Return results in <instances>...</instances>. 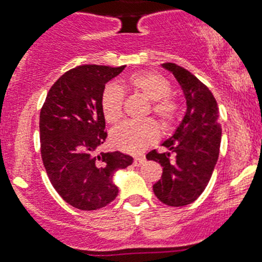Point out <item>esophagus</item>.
<instances>
[{"label": "esophagus", "instance_id": "34e87169", "mask_svg": "<svg viewBox=\"0 0 262 262\" xmlns=\"http://www.w3.org/2000/svg\"><path fill=\"white\" fill-rule=\"evenodd\" d=\"M145 161H146L145 158H141V156H139V158H134L133 165L134 167H141V165H142Z\"/></svg>", "mask_w": 262, "mask_h": 262}]
</instances>
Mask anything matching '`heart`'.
Returning a JSON list of instances; mask_svg holds the SVG:
<instances>
[{
	"instance_id": "obj_1",
	"label": "heart",
	"mask_w": 262,
	"mask_h": 262,
	"mask_svg": "<svg viewBox=\"0 0 262 262\" xmlns=\"http://www.w3.org/2000/svg\"><path fill=\"white\" fill-rule=\"evenodd\" d=\"M126 85L137 94L150 101L147 114H152L164 129H169L178 117L180 104L172 97L169 81L154 71L133 73ZM101 110L110 124L119 123L124 114V92L116 84L104 86L101 94ZM159 126L152 119L125 121L111 132L112 145L126 152L138 154L158 141Z\"/></svg>"
}]
</instances>
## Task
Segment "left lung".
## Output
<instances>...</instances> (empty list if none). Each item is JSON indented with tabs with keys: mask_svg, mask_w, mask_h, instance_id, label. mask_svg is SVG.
<instances>
[{
	"mask_svg": "<svg viewBox=\"0 0 262 262\" xmlns=\"http://www.w3.org/2000/svg\"><path fill=\"white\" fill-rule=\"evenodd\" d=\"M163 67L172 71L186 97L187 111L176 133L163 146L146 155L163 167L160 180L152 186L156 198L170 207H183L200 196L217 163L221 143L219 106L211 90L190 71L174 63Z\"/></svg>",
	"mask_w": 262,
	"mask_h": 262,
	"instance_id": "8db88e82",
	"label": "left lung"
}]
</instances>
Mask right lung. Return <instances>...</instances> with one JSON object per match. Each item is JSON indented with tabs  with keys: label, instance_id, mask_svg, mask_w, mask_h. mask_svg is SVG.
<instances>
[{
	"label": "right lung",
	"instance_id": "add662e5",
	"mask_svg": "<svg viewBox=\"0 0 262 262\" xmlns=\"http://www.w3.org/2000/svg\"><path fill=\"white\" fill-rule=\"evenodd\" d=\"M125 68L85 64L63 73L40 112L41 158L58 194L82 211L103 208L117 196L112 177L133 163L120 151L99 152L107 138L101 110L106 82Z\"/></svg>",
	"mask_w": 262,
	"mask_h": 262
}]
</instances>
